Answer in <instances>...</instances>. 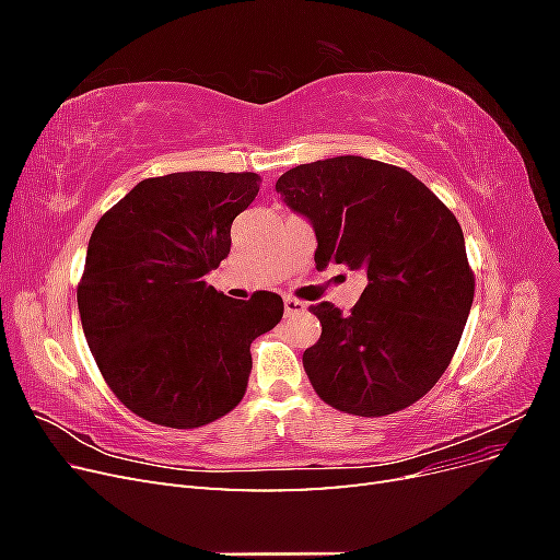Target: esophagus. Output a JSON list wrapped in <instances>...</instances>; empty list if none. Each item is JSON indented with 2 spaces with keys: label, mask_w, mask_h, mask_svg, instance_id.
I'll use <instances>...</instances> for the list:
<instances>
[{
  "label": "esophagus",
  "mask_w": 560,
  "mask_h": 560,
  "mask_svg": "<svg viewBox=\"0 0 560 560\" xmlns=\"http://www.w3.org/2000/svg\"><path fill=\"white\" fill-rule=\"evenodd\" d=\"M306 308H308L306 303L299 301V299H292V296L284 299V315H287V317H294V315L306 313Z\"/></svg>",
  "instance_id": "34e87169"
}]
</instances>
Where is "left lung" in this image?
<instances>
[{
    "label": "left lung",
    "mask_w": 560,
    "mask_h": 560,
    "mask_svg": "<svg viewBox=\"0 0 560 560\" xmlns=\"http://www.w3.org/2000/svg\"><path fill=\"white\" fill-rule=\"evenodd\" d=\"M276 189L315 231V266L364 270L350 315L313 306L319 341L303 352L315 393L354 416L406 409L442 378L474 301L453 212L401 167L336 156L287 171Z\"/></svg>",
    "instance_id": "obj_1"
}]
</instances>
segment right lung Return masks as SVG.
<instances>
[{
	"instance_id": "obj_1",
	"label": "right lung",
	"mask_w": 560,
	"mask_h": 560,
	"mask_svg": "<svg viewBox=\"0 0 560 560\" xmlns=\"http://www.w3.org/2000/svg\"><path fill=\"white\" fill-rule=\"evenodd\" d=\"M257 194L254 173L151 177L93 229L81 327L112 393L149 422L189 430L229 413L245 395L252 341L282 319L273 292L235 301L206 284Z\"/></svg>"
}]
</instances>
